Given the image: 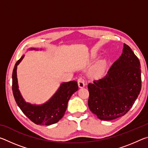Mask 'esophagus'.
<instances>
[{
	"label": "esophagus",
	"mask_w": 148,
	"mask_h": 148,
	"mask_svg": "<svg viewBox=\"0 0 148 148\" xmlns=\"http://www.w3.org/2000/svg\"><path fill=\"white\" fill-rule=\"evenodd\" d=\"M77 84H78V86L80 88H82V87H84L86 86V84H85L84 80L82 78V77H79L77 80Z\"/></svg>",
	"instance_id": "34e87169"
}]
</instances>
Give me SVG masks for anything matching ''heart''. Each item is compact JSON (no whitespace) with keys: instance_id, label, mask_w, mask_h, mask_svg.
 <instances>
[{"instance_id":"heart-1","label":"heart","mask_w":148,"mask_h":148,"mask_svg":"<svg viewBox=\"0 0 148 148\" xmlns=\"http://www.w3.org/2000/svg\"><path fill=\"white\" fill-rule=\"evenodd\" d=\"M101 67H102V66H101Z\"/></svg>"}]
</instances>
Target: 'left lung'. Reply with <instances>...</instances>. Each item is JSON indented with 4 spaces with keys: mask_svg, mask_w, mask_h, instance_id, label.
<instances>
[{
    "mask_svg": "<svg viewBox=\"0 0 148 148\" xmlns=\"http://www.w3.org/2000/svg\"><path fill=\"white\" fill-rule=\"evenodd\" d=\"M139 59L124 44L123 53L106 76L88 84L89 108L99 119L110 121L126 114L141 90Z\"/></svg>",
    "mask_w": 148,
    "mask_h": 148,
    "instance_id": "left-lung-1",
    "label": "left lung"
}]
</instances>
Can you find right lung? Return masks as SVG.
Segmentation results:
<instances>
[{"label": "right lung", "mask_w": 148, "mask_h": 148, "mask_svg": "<svg viewBox=\"0 0 148 148\" xmlns=\"http://www.w3.org/2000/svg\"><path fill=\"white\" fill-rule=\"evenodd\" d=\"M38 49L30 48L29 50ZM25 56L15 64L12 73V91L17 104L23 114L35 124L50 125L58 122L64 115L70 98L78 89L76 81L64 82L48 101L42 104H32L27 102L19 90L17 77V67Z\"/></svg>", "instance_id": "add662e5"}]
</instances>
